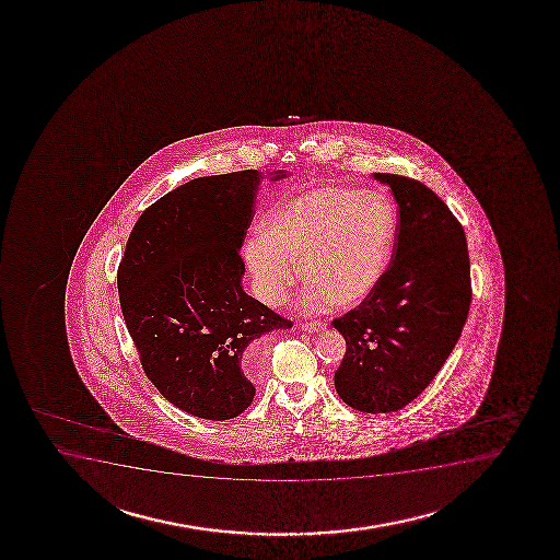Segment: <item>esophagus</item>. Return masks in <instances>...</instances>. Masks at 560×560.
<instances>
[{"label": "esophagus", "instance_id": "34e87169", "mask_svg": "<svg viewBox=\"0 0 560 560\" xmlns=\"http://www.w3.org/2000/svg\"><path fill=\"white\" fill-rule=\"evenodd\" d=\"M300 328L303 331H310V334H315V331H323V329L328 328V324L326 323H302L300 324Z\"/></svg>", "mask_w": 560, "mask_h": 560}]
</instances>
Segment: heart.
<instances>
[{
  "label": "heart",
  "mask_w": 560,
  "mask_h": 560,
  "mask_svg": "<svg viewBox=\"0 0 560 560\" xmlns=\"http://www.w3.org/2000/svg\"><path fill=\"white\" fill-rule=\"evenodd\" d=\"M397 218L388 198L350 187H318L271 211L262 234L245 244L258 298L276 307L298 279H310L303 307L365 302L388 270Z\"/></svg>",
  "instance_id": "obj_1"
}]
</instances>
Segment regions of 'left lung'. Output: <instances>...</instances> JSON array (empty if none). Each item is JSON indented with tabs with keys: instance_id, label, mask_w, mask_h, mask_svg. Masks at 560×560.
I'll return each mask as SVG.
<instances>
[{
	"instance_id": "obj_1",
	"label": "left lung",
	"mask_w": 560,
	"mask_h": 560,
	"mask_svg": "<svg viewBox=\"0 0 560 560\" xmlns=\"http://www.w3.org/2000/svg\"><path fill=\"white\" fill-rule=\"evenodd\" d=\"M397 202L392 264L375 292L334 320L347 352L336 389L349 407L378 415L428 388L467 323L472 289L467 237L428 185L376 172Z\"/></svg>"
}]
</instances>
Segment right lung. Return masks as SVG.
<instances>
[{
  "mask_svg": "<svg viewBox=\"0 0 560 560\" xmlns=\"http://www.w3.org/2000/svg\"><path fill=\"white\" fill-rule=\"evenodd\" d=\"M260 179L240 171L179 185L140 215L119 262V305L145 376L205 420L249 407L258 341L292 326L242 287L240 249Z\"/></svg>",
  "mask_w": 560,
  "mask_h": 560,
  "instance_id": "right-lung-1",
  "label": "right lung"
}]
</instances>
